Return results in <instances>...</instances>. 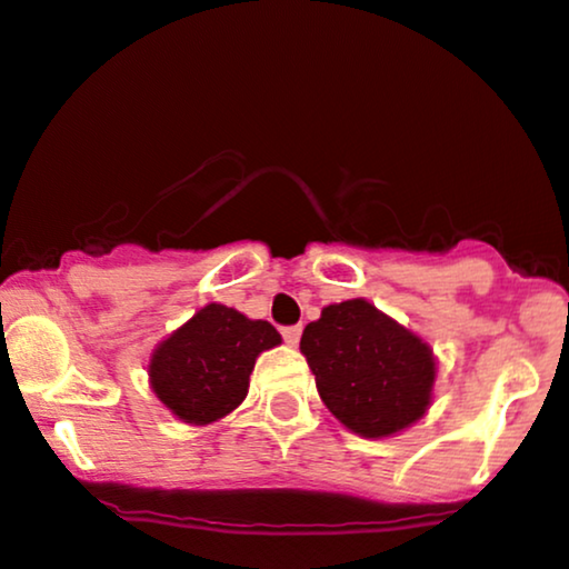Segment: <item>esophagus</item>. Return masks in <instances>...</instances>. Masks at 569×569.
I'll list each match as a JSON object with an SVG mask.
<instances>
[{"mask_svg": "<svg viewBox=\"0 0 569 569\" xmlns=\"http://www.w3.org/2000/svg\"><path fill=\"white\" fill-rule=\"evenodd\" d=\"M280 335H283V340L295 348L299 342V337H302V327H283L280 329Z\"/></svg>", "mask_w": 569, "mask_h": 569, "instance_id": "34e87169", "label": "esophagus"}]
</instances>
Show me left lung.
Masks as SVG:
<instances>
[{"mask_svg":"<svg viewBox=\"0 0 569 569\" xmlns=\"http://www.w3.org/2000/svg\"><path fill=\"white\" fill-rule=\"evenodd\" d=\"M299 348L323 405L356 435L389 437L429 408L432 351L367 299L323 308Z\"/></svg>","mask_w":569,"mask_h":569,"instance_id":"1","label":"left lung"}]
</instances>
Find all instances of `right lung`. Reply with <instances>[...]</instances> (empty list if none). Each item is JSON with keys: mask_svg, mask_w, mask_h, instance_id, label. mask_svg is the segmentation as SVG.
<instances>
[{"mask_svg": "<svg viewBox=\"0 0 569 569\" xmlns=\"http://www.w3.org/2000/svg\"><path fill=\"white\" fill-rule=\"evenodd\" d=\"M278 342L270 321L208 305L156 348L148 367L151 386L180 421L210 423L246 399L256 356Z\"/></svg>", "mask_w": 569, "mask_h": 569, "instance_id": "add662e5", "label": "right lung"}]
</instances>
